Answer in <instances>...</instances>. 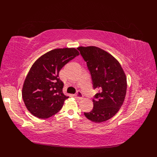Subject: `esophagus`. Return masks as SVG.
<instances>
[{"instance_id": "obj_1", "label": "esophagus", "mask_w": 157, "mask_h": 157, "mask_svg": "<svg viewBox=\"0 0 157 157\" xmlns=\"http://www.w3.org/2000/svg\"><path fill=\"white\" fill-rule=\"evenodd\" d=\"M83 94H82L80 91H78L77 93L74 95V97H75L77 99H81V98H83Z\"/></svg>"}]
</instances>
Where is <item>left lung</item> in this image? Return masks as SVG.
Listing matches in <instances>:
<instances>
[{"mask_svg": "<svg viewBox=\"0 0 157 157\" xmlns=\"http://www.w3.org/2000/svg\"><path fill=\"white\" fill-rule=\"evenodd\" d=\"M86 62L94 89H98L93 98L94 108L84 113L90 120L101 123L116 114L124 102L127 78L119 62L111 54L96 46L77 48Z\"/></svg>", "mask_w": 157, "mask_h": 157, "instance_id": "obj_1", "label": "left lung"}]
</instances>
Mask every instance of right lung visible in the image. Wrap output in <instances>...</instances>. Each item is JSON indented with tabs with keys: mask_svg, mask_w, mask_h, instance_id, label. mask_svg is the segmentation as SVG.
I'll use <instances>...</instances> for the list:
<instances>
[{
	"mask_svg": "<svg viewBox=\"0 0 157 157\" xmlns=\"http://www.w3.org/2000/svg\"><path fill=\"white\" fill-rule=\"evenodd\" d=\"M79 55L74 48L55 49L39 57L32 65L22 88L23 102L32 114L46 119L62 109L69 97L62 92L63 83L59 78V72Z\"/></svg>",
	"mask_w": 157,
	"mask_h": 157,
	"instance_id": "obj_1",
	"label": "right lung"
}]
</instances>
